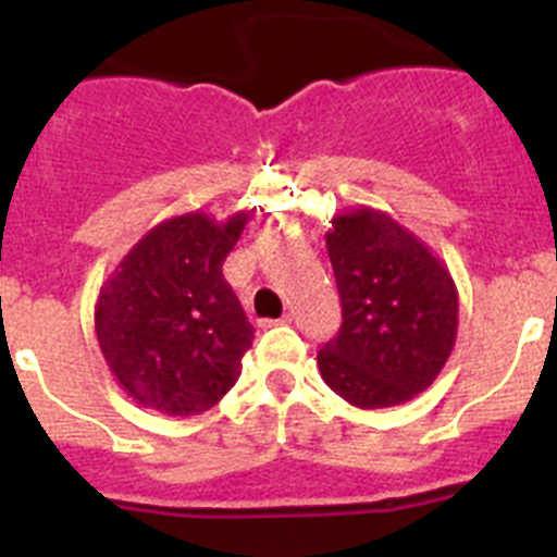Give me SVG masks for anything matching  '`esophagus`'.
<instances>
[{
    "label": "esophagus",
    "instance_id": "1",
    "mask_svg": "<svg viewBox=\"0 0 557 557\" xmlns=\"http://www.w3.org/2000/svg\"><path fill=\"white\" fill-rule=\"evenodd\" d=\"M290 320H294V318H290V314H283V318H280V320H263V329H272V325H288Z\"/></svg>",
    "mask_w": 557,
    "mask_h": 557
}]
</instances>
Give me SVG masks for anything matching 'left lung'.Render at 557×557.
Wrapping results in <instances>:
<instances>
[{"mask_svg": "<svg viewBox=\"0 0 557 557\" xmlns=\"http://www.w3.org/2000/svg\"><path fill=\"white\" fill-rule=\"evenodd\" d=\"M342 329L318 352L323 383L361 409L409 401L440 377L458 334L445 263L374 207L339 212L325 234Z\"/></svg>", "mask_w": 557, "mask_h": 557, "instance_id": "obj_1", "label": "left lung"}]
</instances>
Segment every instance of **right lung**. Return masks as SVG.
Wrapping results in <instances>:
<instances>
[{
  "instance_id": "obj_1",
  "label": "right lung",
  "mask_w": 557,
  "mask_h": 557,
  "mask_svg": "<svg viewBox=\"0 0 557 557\" xmlns=\"http://www.w3.org/2000/svg\"><path fill=\"white\" fill-rule=\"evenodd\" d=\"M250 212L218 223L185 212L150 228L104 280L97 339L137 404L170 418L215 407L243 372L252 325L223 277Z\"/></svg>"
}]
</instances>
